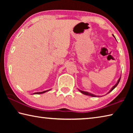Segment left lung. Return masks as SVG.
Returning <instances> with one entry per match:
<instances>
[{"label": "left lung", "mask_w": 133, "mask_h": 133, "mask_svg": "<svg viewBox=\"0 0 133 133\" xmlns=\"http://www.w3.org/2000/svg\"><path fill=\"white\" fill-rule=\"evenodd\" d=\"M113 36V35H112ZM116 38V37H115ZM120 79H121V77L118 78V81H117V82L116 83V84L114 85L113 87H112V88L110 89V90L107 93V94H109V93H110V92H111L112 90H113L116 88V87H117V85H118V84L119 83V82H120ZM78 90H79L80 91V93H82V94H84V95H87V96H91V97H100V96H96V95H95V94H92V93H89V92H87V91H83V90H80V89H78Z\"/></svg>", "instance_id": "8db88e82"}]
</instances>
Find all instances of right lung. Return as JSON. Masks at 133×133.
Segmentation results:
<instances>
[{
  "mask_svg": "<svg viewBox=\"0 0 133 133\" xmlns=\"http://www.w3.org/2000/svg\"><path fill=\"white\" fill-rule=\"evenodd\" d=\"M51 90V89H50V90H46V91H42V92H36V93H33V94H43V93H46V92H47V91H49V90Z\"/></svg>",
  "mask_w": 133,
  "mask_h": 133,
  "instance_id": "obj_1",
  "label": "right lung"
}]
</instances>
